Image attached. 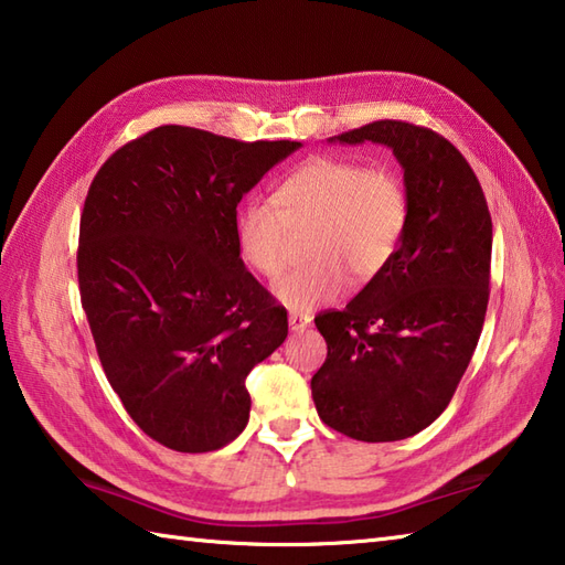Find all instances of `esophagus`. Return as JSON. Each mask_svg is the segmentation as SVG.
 <instances>
[{"mask_svg":"<svg viewBox=\"0 0 565 565\" xmlns=\"http://www.w3.org/2000/svg\"><path fill=\"white\" fill-rule=\"evenodd\" d=\"M287 324H290V331H305L309 324H312V317L302 315V312H292L287 315Z\"/></svg>","mask_w":565,"mask_h":565,"instance_id":"obj_1","label":"esophagus"}]
</instances>
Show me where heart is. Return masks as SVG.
Segmentation results:
<instances>
[{
	"label": "heart",
	"mask_w": 565,
	"mask_h": 565,
	"mask_svg": "<svg viewBox=\"0 0 565 565\" xmlns=\"http://www.w3.org/2000/svg\"><path fill=\"white\" fill-rule=\"evenodd\" d=\"M407 216V190L397 172L321 156L285 178L273 204H241L234 236L250 270L278 278L287 266V228L312 226L307 256L315 260L275 285V297L290 309H315L347 290L349 273L359 282L383 273L405 236Z\"/></svg>",
	"instance_id": "b5f03b06"
}]
</instances>
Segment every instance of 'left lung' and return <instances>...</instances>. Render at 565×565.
Returning a JSON list of instances; mask_svg holds the SVG:
<instances>
[{"mask_svg":"<svg viewBox=\"0 0 565 565\" xmlns=\"http://www.w3.org/2000/svg\"><path fill=\"white\" fill-rule=\"evenodd\" d=\"M387 146L405 172L409 216L390 266L343 312L315 319L327 361L312 397L327 427L399 441L451 402L488 309L492 218L466 158L424 126L373 121L329 143Z\"/></svg>","mask_w":565,"mask_h":565,"instance_id":"left-lung-1","label":"left lung"}]
</instances>
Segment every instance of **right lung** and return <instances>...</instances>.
<instances>
[{"mask_svg":"<svg viewBox=\"0 0 565 565\" xmlns=\"http://www.w3.org/2000/svg\"><path fill=\"white\" fill-rule=\"evenodd\" d=\"M190 126H158L92 180L77 280L109 385L151 439L206 454L246 429V375L287 337L238 256L236 206L299 151Z\"/></svg>","mask_w":565,"mask_h":565,"instance_id":"right-lung-1","label":"right lung"}]
</instances>
